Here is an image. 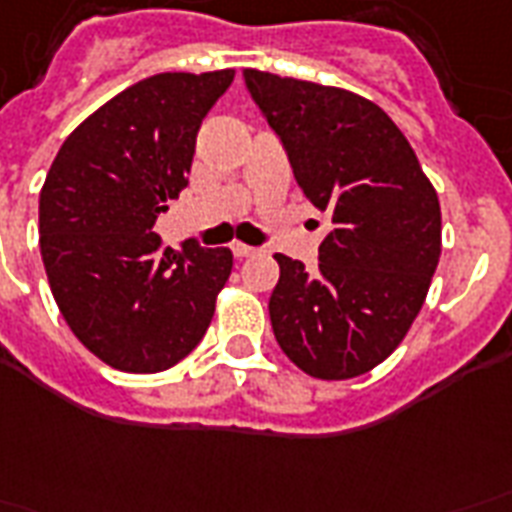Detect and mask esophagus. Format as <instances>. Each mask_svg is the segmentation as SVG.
<instances>
[{
    "instance_id": "esophagus-1",
    "label": "esophagus",
    "mask_w": 512,
    "mask_h": 512,
    "mask_svg": "<svg viewBox=\"0 0 512 512\" xmlns=\"http://www.w3.org/2000/svg\"><path fill=\"white\" fill-rule=\"evenodd\" d=\"M230 249H233V255H236L238 260H244V257H252V255H255V252H257L255 246L238 244V241H236V244H233V246H230Z\"/></svg>"
}]
</instances>
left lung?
I'll return each mask as SVG.
<instances>
[{
	"label": "left lung",
	"instance_id": "left-lung-1",
	"mask_svg": "<svg viewBox=\"0 0 512 512\" xmlns=\"http://www.w3.org/2000/svg\"><path fill=\"white\" fill-rule=\"evenodd\" d=\"M295 181L331 230L320 266L279 263L268 312L279 347L317 380L372 372L401 344L442 252L437 192L380 105L347 89L244 70Z\"/></svg>",
	"mask_w": 512,
	"mask_h": 512
}]
</instances>
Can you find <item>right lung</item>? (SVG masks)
Masks as SVG:
<instances>
[{
  "label": "right lung",
  "instance_id": "1",
  "mask_svg": "<svg viewBox=\"0 0 512 512\" xmlns=\"http://www.w3.org/2000/svg\"><path fill=\"white\" fill-rule=\"evenodd\" d=\"M233 70L160 73L81 121L40 192V252L59 312L78 342L119 372L176 366L203 339L230 249L181 252L151 233L187 187L195 138Z\"/></svg>",
  "mask_w": 512,
  "mask_h": 512
}]
</instances>
